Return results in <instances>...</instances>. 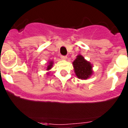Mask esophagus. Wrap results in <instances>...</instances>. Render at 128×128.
Wrapping results in <instances>:
<instances>
[{
    "mask_svg": "<svg viewBox=\"0 0 128 128\" xmlns=\"http://www.w3.org/2000/svg\"><path fill=\"white\" fill-rule=\"evenodd\" d=\"M61 58L63 60H66V59H67V57L66 56H61Z\"/></svg>",
    "mask_w": 128,
    "mask_h": 128,
    "instance_id": "esophagus-1",
    "label": "esophagus"
}]
</instances>
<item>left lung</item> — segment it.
I'll use <instances>...</instances> for the list:
<instances>
[{
  "label": "left lung",
  "mask_w": 128,
  "mask_h": 128,
  "mask_svg": "<svg viewBox=\"0 0 128 128\" xmlns=\"http://www.w3.org/2000/svg\"><path fill=\"white\" fill-rule=\"evenodd\" d=\"M76 75L79 79L86 80L90 78L92 74V65L86 61L81 55L77 56L76 59L72 63Z\"/></svg>",
  "instance_id": "1"
}]
</instances>
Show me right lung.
Listing matches in <instances>:
<instances>
[{
  "label": "right lung",
  "mask_w": 128,
  "mask_h": 128,
  "mask_svg": "<svg viewBox=\"0 0 128 128\" xmlns=\"http://www.w3.org/2000/svg\"><path fill=\"white\" fill-rule=\"evenodd\" d=\"M53 65V62L52 61H50V62H48V65L47 67V70H49L50 68H52Z\"/></svg>",
  "instance_id": "right-lung-1"
}]
</instances>
